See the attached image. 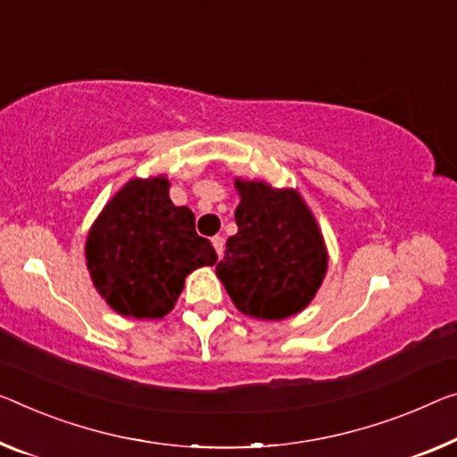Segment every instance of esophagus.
I'll use <instances>...</instances> for the list:
<instances>
[{"instance_id":"34e87169","label":"esophagus","mask_w":457,"mask_h":457,"mask_svg":"<svg viewBox=\"0 0 457 457\" xmlns=\"http://www.w3.org/2000/svg\"><path fill=\"white\" fill-rule=\"evenodd\" d=\"M212 245H214L216 253H219V257H222V253H224V238L220 235L212 237Z\"/></svg>"}]
</instances>
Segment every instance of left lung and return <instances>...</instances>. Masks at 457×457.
Returning <instances> with one entry per match:
<instances>
[{
  "mask_svg": "<svg viewBox=\"0 0 457 457\" xmlns=\"http://www.w3.org/2000/svg\"><path fill=\"white\" fill-rule=\"evenodd\" d=\"M237 235L228 237L216 276L237 311L284 320L304 311L327 276L328 255L312 210L294 187L235 179Z\"/></svg>",
  "mask_w": 457,
  "mask_h": 457,
  "instance_id": "obj_1",
  "label": "left lung"
}]
</instances>
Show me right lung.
<instances>
[{"mask_svg":"<svg viewBox=\"0 0 457 457\" xmlns=\"http://www.w3.org/2000/svg\"><path fill=\"white\" fill-rule=\"evenodd\" d=\"M216 259L208 238L195 233L192 210L171 202L165 175L126 181L97 214L86 241L97 294L130 319H163L189 273Z\"/></svg>","mask_w":457,"mask_h":457,"instance_id":"obj_1","label":"right lung"}]
</instances>
